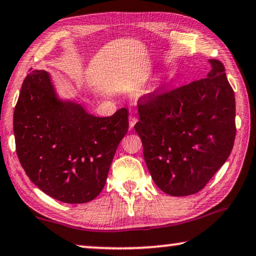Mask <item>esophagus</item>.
I'll list each match as a JSON object with an SVG mask.
<instances>
[{"mask_svg":"<svg viewBox=\"0 0 256 256\" xmlns=\"http://www.w3.org/2000/svg\"><path fill=\"white\" fill-rule=\"evenodd\" d=\"M136 122H137V118L136 116H129V127H130V128L134 127V126L136 124Z\"/></svg>","mask_w":256,"mask_h":256,"instance_id":"34e87169","label":"esophagus"}]
</instances>
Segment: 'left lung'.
I'll return each instance as SVG.
<instances>
[{
  "mask_svg": "<svg viewBox=\"0 0 256 256\" xmlns=\"http://www.w3.org/2000/svg\"><path fill=\"white\" fill-rule=\"evenodd\" d=\"M206 78L138 100L135 130L148 170L159 190L172 196L202 190L231 154L236 99L224 66L209 60Z\"/></svg>",
  "mask_w": 256,
  "mask_h": 256,
  "instance_id": "1",
  "label": "left lung"
}]
</instances>
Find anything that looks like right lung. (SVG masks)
Masks as SVG:
<instances>
[{
    "label": "right lung",
    "mask_w": 256,
    "mask_h": 256,
    "mask_svg": "<svg viewBox=\"0 0 256 256\" xmlns=\"http://www.w3.org/2000/svg\"><path fill=\"white\" fill-rule=\"evenodd\" d=\"M128 127L127 108L99 118L61 100L45 70L28 74L14 112L22 168L36 187L64 203H86L100 194Z\"/></svg>",
    "instance_id": "add662e5"
}]
</instances>
